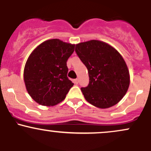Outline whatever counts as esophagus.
Here are the masks:
<instances>
[{
	"label": "esophagus",
	"instance_id": "esophagus-1",
	"mask_svg": "<svg viewBox=\"0 0 151 151\" xmlns=\"http://www.w3.org/2000/svg\"><path fill=\"white\" fill-rule=\"evenodd\" d=\"M74 83L75 84H78V83H79V79H74Z\"/></svg>",
	"mask_w": 151,
	"mask_h": 151
}]
</instances>
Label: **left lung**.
<instances>
[{"label": "left lung", "instance_id": "8db88e82", "mask_svg": "<svg viewBox=\"0 0 151 151\" xmlns=\"http://www.w3.org/2000/svg\"><path fill=\"white\" fill-rule=\"evenodd\" d=\"M75 52L89 73V84L81 88L86 101L101 109L119 103L130 84L127 65L119 52L95 40L76 45Z\"/></svg>", "mask_w": 151, "mask_h": 151}]
</instances>
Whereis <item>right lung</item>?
I'll return each mask as SVG.
<instances>
[{"instance_id":"1","label":"right lung","mask_w":151,"mask_h":151,"mask_svg":"<svg viewBox=\"0 0 151 151\" xmlns=\"http://www.w3.org/2000/svg\"><path fill=\"white\" fill-rule=\"evenodd\" d=\"M74 46L59 39L48 40L29 56L24 69V81L27 92L39 104H58L74 85L67 77V61Z\"/></svg>"}]
</instances>
